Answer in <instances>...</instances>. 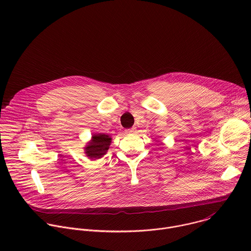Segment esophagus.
<instances>
[{
  "instance_id": "34e87169",
  "label": "esophagus",
  "mask_w": 251,
  "mask_h": 251,
  "mask_svg": "<svg viewBox=\"0 0 251 251\" xmlns=\"http://www.w3.org/2000/svg\"><path fill=\"white\" fill-rule=\"evenodd\" d=\"M135 131H136V128H135V127H132V128H130V129H126V130H125V133H126V134H133V133H135Z\"/></svg>"
}]
</instances>
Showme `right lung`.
I'll return each mask as SVG.
<instances>
[{
    "instance_id": "add662e5",
    "label": "right lung",
    "mask_w": 251,
    "mask_h": 251,
    "mask_svg": "<svg viewBox=\"0 0 251 251\" xmlns=\"http://www.w3.org/2000/svg\"><path fill=\"white\" fill-rule=\"evenodd\" d=\"M111 143V138L109 135L106 134H94L92 136V140L88 144L87 147H85V153L90 159H98L101 158L107 150L109 149V145Z\"/></svg>"
}]
</instances>
